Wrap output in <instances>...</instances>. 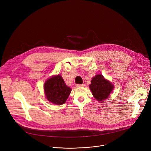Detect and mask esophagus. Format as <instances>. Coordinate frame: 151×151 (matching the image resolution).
Instances as JSON below:
<instances>
[{"mask_svg":"<svg viewBox=\"0 0 151 151\" xmlns=\"http://www.w3.org/2000/svg\"><path fill=\"white\" fill-rule=\"evenodd\" d=\"M76 87H84V84H77L76 85Z\"/></svg>","mask_w":151,"mask_h":151,"instance_id":"obj_1","label":"esophagus"}]
</instances>
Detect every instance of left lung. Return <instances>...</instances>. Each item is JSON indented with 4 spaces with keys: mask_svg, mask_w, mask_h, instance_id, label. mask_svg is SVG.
Segmentation results:
<instances>
[{
    "mask_svg": "<svg viewBox=\"0 0 151 151\" xmlns=\"http://www.w3.org/2000/svg\"><path fill=\"white\" fill-rule=\"evenodd\" d=\"M89 87L93 96L99 101L108 98L114 88L113 84L101 74L96 75L92 78Z\"/></svg>",
    "mask_w": 151,
    "mask_h": 151,
    "instance_id": "8db88e82",
    "label": "left lung"
}]
</instances>
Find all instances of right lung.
<instances>
[{"label": "right lung", "mask_w": 151, "mask_h": 151, "mask_svg": "<svg viewBox=\"0 0 151 151\" xmlns=\"http://www.w3.org/2000/svg\"><path fill=\"white\" fill-rule=\"evenodd\" d=\"M44 88L47 100L56 105L65 103L71 92L70 88L66 85L60 75L48 79Z\"/></svg>", "instance_id": "right-lung-1"}]
</instances>
